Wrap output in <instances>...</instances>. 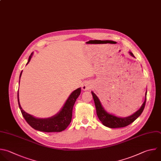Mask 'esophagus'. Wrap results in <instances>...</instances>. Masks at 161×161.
I'll use <instances>...</instances> for the list:
<instances>
[{"instance_id": "1", "label": "esophagus", "mask_w": 161, "mask_h": 161, "mask_svg": "<svg viewBox=\"0 0 161 161\" xmlns=\"http://www.w3.org/2000/svg\"><path fill=\"white\" fill-rule=\"evenodd\" d=\"M82 89L84 91H89L91 89V84L89 82H85L82 85Z\"/></svg>"}]
</instances>
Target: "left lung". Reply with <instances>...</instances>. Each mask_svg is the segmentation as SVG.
<instances>
[{
    "mask_svg": "<svg viewBox=\"0 0 161 161\" xmlns=\"http://www.w3.org/2000/svg\"><path fill=\"white\" fill-rule=\"evenodd\" d=\"M129 53L131 57L135 58V56L131 52H129ZM91 93L94 99V101L96 108V113H97V117L99 118V119L101 121L103 125L111 128L125 127L131 124V123H133L143 112L145 108L146 98H147V96H146L147 92H146L145 99L141 108L132 115L128 117L121 118V117L116 116L114 114L108 113L103 107L97 96L92 91H91Z\"/></svg>",
    "mask_w": 161,
    "mask_h": 161,
    "instance_id": "obj_1",
    "label": "left lung"
}]
</instances>
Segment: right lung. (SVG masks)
Instances as JSON below:
<instances>
[{
    "label": "right lung",
    "mask_w": 161,
    "mask_h": 161,
    "mask_svg": "<svg viewBox=\"0 0 161 161\" xmlns=\"http://www.w3.org/2000/svg\"><path fill=\"white\" fill-rule=\"evenodd\" d=\"M33 54V53L30 55L26 65L30 62ZM21 74L22 72L20 74V79ZM80 87L73 91L67 99L61 109L56 114L50 118H38L25 112L20 105L19 100V93L18 92L19 107L25 120L34 129L44 132H60L65 130L71 122L73 107L76 99L80 94Z\"/></svg>",
    "instance_id": "add662e5"
}]
</instances>
